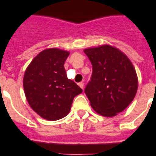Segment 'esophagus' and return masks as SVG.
<instances>
[{"label": "esophagus", "mask_w": 156, "mask_h": 156, "mask_svg": "<svg viewBox=\"0 0 156 156\" xmlns=\"http://www.w3.org/2000/svg\"><path fill=\"white\" fill-rule=\"evenodd\" d=\"M78 86H79V87H81L82 89H83L84 83H83V82H81V83H78Z\"/></svg>", "instance_id": "esophagus-1"}]
</instances>
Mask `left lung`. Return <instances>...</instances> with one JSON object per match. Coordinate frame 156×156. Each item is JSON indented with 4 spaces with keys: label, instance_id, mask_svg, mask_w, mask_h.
<instances>
[{
    "label": "left lung",
    "instance_id": "left-lung-1",
    "mask_svg": "<svg viewBox=\"0 0 156 156\" xmlns=\"http://www.w3.org/2000/svg\"><path fill=\"white\" fill-rule=\"evenodd\" d=\"M83 51L93 65L91 81L85 88L91 107L101 116H116L136 94L138 78L133 64L123 52L109 44Z\"/></svg>",
    "mask_w": 156,
    "mask_h": 156
}]
</instances>
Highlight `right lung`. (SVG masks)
<instances>
[{
    "mask_svg": "<svg viewBox=\"0 0 156 156\" xmlns=\"http://www.w3.org/2000/svg\"><path fill=\"white\" fill-rule=\"evenodd\" d=\"M67 50H43L26 68L23 78L25 98L30 107L44 119L56 121L69 114L74 97L83 92L67 78L64 62Z\"/></svg>",
    "mask_w": 156,
    "mask_h": 156,
    "instance_id": "obj_1",
    "label": "right lung"
}]
</instances>
